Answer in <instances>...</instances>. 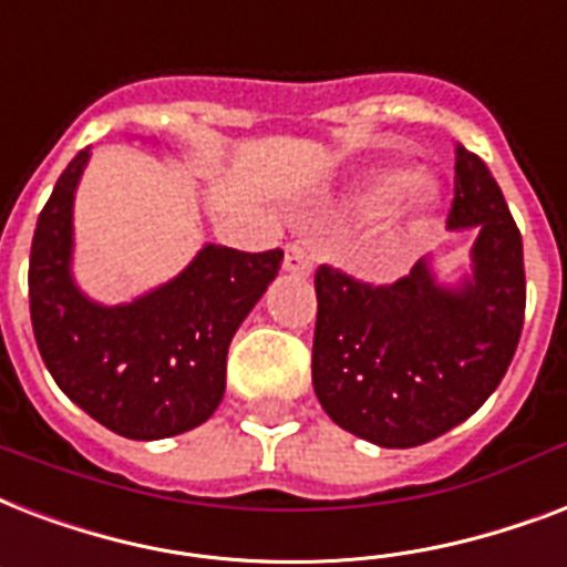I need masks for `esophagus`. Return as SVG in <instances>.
Returning <instances> with one entry per match:
<instances>
[{"label":"esophagus","mask_w":567,"mask_h":567,"mask_svg":"<svg viewBox=\"0 0 567 567\" xmlns=\"http://www.w3.org/2000/svg\"><path fill=\"white\" fill-rule=\"evenodd\" d=\"M284 269L289 275H310L313 271V254L307 251L301 243H289L287 254H284Z\"/></svg>","instance_id":"34e87169"}]
</instances>
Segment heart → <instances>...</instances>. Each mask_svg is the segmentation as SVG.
I'll use <instances>...</instances> for the list:
<instances>
[{
  "label": "heart",
  "instance_id": "heart-1",
  "mask_svg": "<svg viewBox=\"0 0 567 567\" xmlns=\"http://www.w3.org/2000/svg\"><path fill=\"white\" fill-rule=\"evenodd\" d=\"M408 186H411V177L408 174H384L372 183L367 192L361 195V206L370 209V213H379V209H388L390 204H396L399 197L405 195Z\"/></svg>",
  "mask_w": 567,
  "mask_h": 567
}]
</instances>
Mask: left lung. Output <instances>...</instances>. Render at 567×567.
I'll return each mask as SVG.
<instances>
[{
  "label": "left lung",
  "instance_id": "obj_1",
  "mask_svg": "<svg viewBox=\"0 0 567 567\" xmlns=\"http://www.w3.org/2000/svg\"><path fill=\"white\" fill-rule=\"evenodd\" d=\"M450 230L476 227L473 280L434 284L423 260L393 284L316 269L313 390L363 441L408 450L476 414L524 331V243L488 165L455 144Z\"/></svg>",
  "mask_w": 567,
  "mask_h": 567
}]
</instances>
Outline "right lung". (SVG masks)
<instances>
[{
	"label": "right lung",
	"instance_id": "1",
	"mask_svg": "<svg viewBox=\"0 0 567 567\" xmlns=\"http://www.w3.org/2000/svg\"><path fill=\"white\" fill-rule=\"evenodd\" d=\"M87 151L73 156L38 215L29 310L47 370L105 429L159 441L206 423L224 396L227 346L284 251L206 245L179 278L133 305L87 301L70 278L73 192Z\"/></svg>",
	"mask_w": 567,
	"mask_h": 567
}]
</instances>
